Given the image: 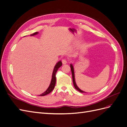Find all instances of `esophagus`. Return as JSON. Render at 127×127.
Returning <instances> with one entry per match:
<instances>
[{
    "mask_svg": "<svg viewBox=\"0 0 127 127\" xmlns=\"http://www.w3.org/2000/svg\"><path fill=\"white\" fill-rule=\"evenodd\" d=\"M62 63L63 64H66L67 63V60L66 59H62Z\"/></svg>",
    "mask_w": 127,
    "mask_h": 127,
    "instance_id": "34e87169",
    "label": "esophagus"
}]
</instances>
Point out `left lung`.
<instances>
[{"label": "left lung", "instance_id": "left-lung-1", "mask_svg": "<svg viewBox=\"0 0 127 127\" xmlns=\"http://www.w3.org/2000/svg\"><path fill=\"white\" fill-rule=\"evenodd\" d=\"M70 68H71V73H72V81H73V84H74V86L75 87V88L78 91H79L80 93H86V92H84L82 90H80L79 88L77 86L75 80V75H74V67H73L72 65L71 64H70Z\"/></svg>", "mask_w": 127, "mask_h": 127}]
</instances>
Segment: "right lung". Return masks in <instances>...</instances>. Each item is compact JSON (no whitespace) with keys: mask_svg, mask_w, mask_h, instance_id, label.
<instances>
[{"mask_svg":"<svg viewBox=\"0 0 127 127\" xmlns=\"http://www.w3.org/2000/svg\"><path fill=\"white\" fill-rule=\"evenodd\" d=\"M38 33V32H35L33 33V34H31V35H35V34H37ZM62 66V63H61V61H59L58 63L55 66V68H54V69H53V73H52V79H51V82L50 84V86L48 87V89L45 92H44L43 93H42V94L40 95L39 96H44L47 95L48 94H49L50 93H51V92L53 91V90L54 89V88L55 87V85H56V72L58 70V69Z\"/></svg>","mask_w":127,"mask_h":127,"instance_id":"add662e5","label":"right lung"}]
</instances>
